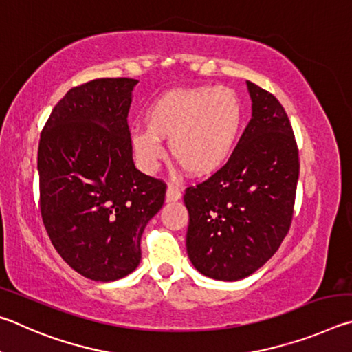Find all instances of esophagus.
<instances>
[{
    "label": "esophagus",
    "instance_id": "esophagus-1",
    "mask_svg": "<svg viewBox=\"0 0 352 352\" xmlns=\"http://www.w3.org/2000/svg\"><path fill=\"white\" fill-rule=\"evenodd\" d=\"M181 196H182L181 186H177V184H170V186L166 187V201L168 202L179 201Z\"/></svg>",
    "mask_w": 352,
    "mask_h": 352
}]
</instances>
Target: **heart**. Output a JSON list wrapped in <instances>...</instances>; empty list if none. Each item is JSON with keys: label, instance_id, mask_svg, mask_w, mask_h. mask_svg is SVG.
I'll list each match as a JSON object with an SVG mask.
<instances>
[{"label": "heart", "instance_id": "1", "mask_svg": "<svg viewBox=\"0 0 352 352\" xmlns=\"http://www.w3.org/2000/svg\"><path fill=\"white\" fill-rule=\"evenodd\" d=\"M244 120L241 98L227 86L173 89L145 113L146 128L133 129L131 146L140 168L156 171L168 139L173 159L188 175L217 173L235 148Z\"/></svg>", "mask_w": 352, "mask_h": 352}]
</instances>
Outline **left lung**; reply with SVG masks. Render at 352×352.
Listing matches in <instances>:
<instances>
[{"instance_id":"obj_1","label":"left lung","mask_w":352,"mask_h":352,"mask_svg":"<svg viewBox=\"0 0 352 352\" xmlns=\"http://www.w3.org/2000/svg\"><path fill=\"white\" fill-rule=\"evenodd\" d=\"M252 119L223 168L188 187L187 254L196 270L238 281L266 264L287 235L300 162L291 122L275 96L248 82Z\"/></svg>"}]
</instances>
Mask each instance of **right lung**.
<instances>
[{"label": "right lung", "instance_id": "obj_1", "mask_svg": "<svg viewBox=\"0 0 352 352\" xmlns=\"http://www.w3.org/2000/svg\"><path fill=\"white\" fill-rule=\"evenodd\" d=\"M134 78H97L55 104L38 145L41 218L80 275L120 280L139 266L140 238L165 184L134 166L128 111Z\"/></svg>", "mask_w": 352, "mask_h": 352}]
</instances>
